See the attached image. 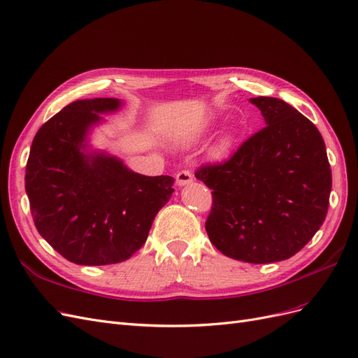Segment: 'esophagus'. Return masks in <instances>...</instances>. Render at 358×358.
Here are the masks:
<instances>
[{"label": "esophagus", "mask_w": 358, "mask_h": 358, "mask_svg": "<svg viewBox=\"0 0 358 358\" xmlns=\"http://www.w3.org/2000/svg\"><path fill=\"white\" fill-rule=\"evenodd\" d=\"M192 180H194V178H192V173L189 170H182L176 175V183L179 187L189 185Z\"/></svg>", "instance_id": "34e87169"}]
</instances>
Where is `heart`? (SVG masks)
Wrapping results in <instances>:
<instances>
[{"label": "heart", "mask_w": 358, "mask_h": 358, "mask_svg": "<svg viewBox=\"0 0 358 358\" xmlns=\"http://www.w3.org/2000/svg\"><path fill=\"white\" fill-rule=\"evenodd\" d=\"M229 145H230V142H229V138H224V140H222V142L220 143V146H218V150H221V152H222V150H225L227 148H229Z\"/></svg>", "instance_id": "1"}]
</instances>
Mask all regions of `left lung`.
I'll return each mask as SVG.
<instances>
[{
	"label": "left lung",
	"instance_id": "1",
	"mask_svg": "<svg viewBox=\"0 0 358 358\" xmlns=\"http://www.w3.org/2000/svg\"><path fill=\"white\" fill-rule=\"evenodd\" d=\"M266 127L222 164L196 178L212 189L206 221L212 245L245 263L288 259L322 225L331 170L324 140L306 116L273 96L249 99Z\"/></svg>",
	"mask_w": 358,
	"mask_h": 358
}]
</instances>
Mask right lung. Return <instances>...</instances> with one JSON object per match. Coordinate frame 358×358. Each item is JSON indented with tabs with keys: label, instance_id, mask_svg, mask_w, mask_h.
<instances>
[{
	"label": "right lung",
	"instance_id": "right-lung-1",
	"mask_svg": "<svg viewBox=\"0 0 358 358\" xmlns=\"http://www.w3.org/2000/svg\"><path fill=\"white\" fill-rule=\"evenodd\" d=\"M117 99L78 100L41 125L25 171L40 236L69 262L106 266L128 259L148 239L173 194L171 176H145L117 157L92 149L90 134Z\"/></svg>",
	"mask_w": 358,
	"mask_h": 358
}]
</instances>
